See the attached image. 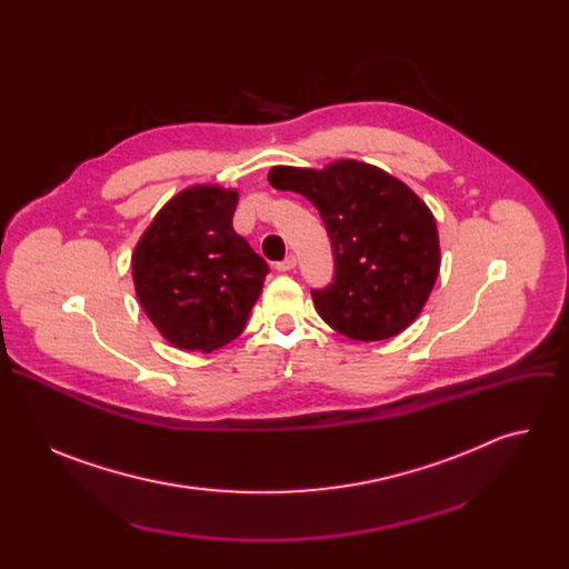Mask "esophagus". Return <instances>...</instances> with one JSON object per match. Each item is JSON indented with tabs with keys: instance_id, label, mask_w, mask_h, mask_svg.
<instances>
[{
	"instance_id": "esophagus-1",
	"label": "esophagus",
	"mask_w": 569,
	"mask_h": 569,
	"mask_svg": "<svg viewBox=\"0 0 569 569\" xmlns=\"http://www.w3.org/2000/svg\"><path fill=\"white\" fill-rule=\"evenodd\" d=\"M295 266H297V257L290 254V257H286L283 261H279L274 268H277L279 272H290V270H295Z\"/></svg>"
}]
</instances>
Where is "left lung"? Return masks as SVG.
<instances>
[{"label": "left lung", "mask_w": 569, "mask_h": 569, "mask_svg": "<svg viewBox=\"0 0 569 569\" xmlns=\"http://www.w3.org/2000/svg\"><path fill=\"white\" fill-rule=\"evenodd\" d=\"M268 182L308 198L331 236L336 279L312 290L319 317L358 342L408 329L441 268L430 207L402 180L358 159H336L323 169L272 167Z\"/></svg>", "instance_id": "8db88e82"}]
</instances>
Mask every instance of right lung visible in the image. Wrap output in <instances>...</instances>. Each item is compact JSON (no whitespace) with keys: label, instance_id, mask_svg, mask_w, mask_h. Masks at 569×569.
I'll list each match as a JSON object with an SVG mask.
<instances>
[{"label":"right lung","instance_id":"obj_1","mask_svg":"<svg viewBox=\"0 0 569 569\" xmlns=\"http://www.w3.org/2000/svg\"><path fill=\"white\" fill-rule=\"evenodd\" d=\"M238 189L191 184L161 207L137 240V299L169 345L211 353L246 329L268 263L238 236Z\"/></svg>","mask_w":569,"mask_h":569}]
</instances>
